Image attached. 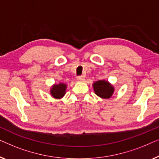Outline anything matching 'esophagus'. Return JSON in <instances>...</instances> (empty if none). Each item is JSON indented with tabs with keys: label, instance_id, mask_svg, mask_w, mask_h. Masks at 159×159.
<instances>
[{
	"label": "esophagus",
	"instance_id": "1",
	"mask_svg": "<svg viewBox=\"0 0 159 159\" xmlns=\"http://www.w3.org/2000/svg\"><path fill=\"white\" fill-rule=\"evenodd\" d=\"M84 80H85V77L83 76V75H79V76L77 77V80H78V81L81 82V81H84Z\"/></svg>",
	"mask_w": 159,
	"mask_h": 159
}]
</instances>
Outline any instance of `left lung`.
Returning a JSON list of instances; mask_svg holds the SVG:
<instances>
[{
	"instance_id": "8db88e82",
	"label": "left lung",
	"mask_w": 159,
	"mask_h": 159,
	"mask_svg": "<svg viewBox=\"0 0 159 159\" xmlns=\"http://www.w3.org/2000/svg\"><path fill=\"white\" fill-rule=\"evenodd\" d=\"M95 93L102 99H109L114 93V87L109 82L100 80L93 84Z\"/></svg>"
}]
</instances>
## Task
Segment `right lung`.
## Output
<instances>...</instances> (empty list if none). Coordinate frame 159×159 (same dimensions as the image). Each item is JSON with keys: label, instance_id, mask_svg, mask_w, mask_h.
Instances as JSON below:
<instances>
[{"label": "right lung", "instance_id": "add662e5", "mask_svg": "<svg viewBox=\"0 0 159 159\" xmlns=\"http://www.w3.org/2000/svg\"><path fill=\"white\" fill-rule=\"evenodd\" d=\"M66 85L64 84H55L51 89V95L55 99H60L66 94Z\"/></svg>", "mask_w": 159, "mask_h": 159}]
</instances>
